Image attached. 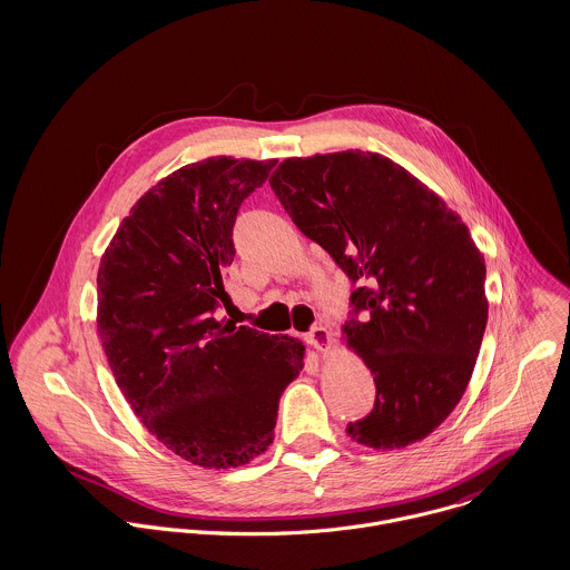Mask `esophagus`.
Wrapping results in <instances>:
<instances>
[{
    "mask_svg": "<svg viewBox=\"0 0 570 570\" xmlns=\"http://www.w3.org/2000/svg\"><path fill=\"white\" fill-rule=\"evenodd\" d=\"M307 342L316 348V351H331L333 348V337L331 331L326 326H314L307 333Z\"/></svg>",
    "mask_w": 570,
    "mask_h": 570,
    "instance_id": "34e87169",
    "label": "esophagus"
}]
</instances>
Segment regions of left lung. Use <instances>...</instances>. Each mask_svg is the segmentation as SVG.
<instances>
[{"mask_svg": "<svg viewBox=\"0 0 570 570\" xmlns=\"http://www.w3.org/2000/svg\"><path fill=\"white\" fill-rule=\"evenodd\" d=\"M269 186L298 230L360 283L342 340L371 368L377 397L348 436L373 450L425 439L461 402L488 325L485 258L468 226L371 151L287 158Z\"/></svg>", "mask_w": 570, "mask_h": 570, "instance_id": "obj_1", "label": "left lung"}]
</instances>
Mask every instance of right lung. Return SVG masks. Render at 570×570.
I'll use <instances>...</instances> for the list:
<instances>
[{"label":"right lung","mask_w":570,"mask_h":570,"mask_svg":"<svg viewBox=\"0 0 570 570\" xmlns=\"http://www.w3.org/2000/svg\"><path fill=\"white\" fill-rule=\"evenodd\" d=\"M276 160L186 164L122 219L98 267L96 326L127 404L184 461L242 468L274 441L305 344L215 318L233 226Z\"/></svg>","instance_id":"right-lung-1"}]
</instances>
